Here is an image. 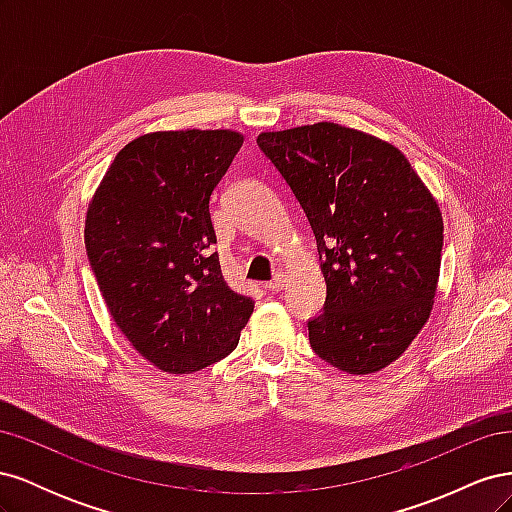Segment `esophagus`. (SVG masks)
Returning <instances> with one entry per match:
<instances>
[{
    "instance_id": "obj_1",
    "label": "esophagus",
    "mask_w": 512,
    "mask_h": 512,
    "mask_svg": "<svg viewBox=\"0 0 512 512\" xmlns=\"http://www.w3.org/2000/svg\"><path fill=\"white\" fill-rule=\"evenodd\" d=\"M284 286H286V275H284L282 271L277 273V275L273 277V280L267 284V288H269L271 292H280Z\"/></svg>"
}]
</instances>
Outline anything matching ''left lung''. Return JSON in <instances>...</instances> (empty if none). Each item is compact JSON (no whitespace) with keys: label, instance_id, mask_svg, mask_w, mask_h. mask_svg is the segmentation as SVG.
<instances>
[{"label":"left lung","instance_id":"8db88e82","mask_svg":"<svg viewBox=\"0 0 512 512\" xmlns=\"http://www.w3.org/2000/svg\"><path fill=\"white\" fill-rule=\"evenodd\" d=\"M256 143L316 237L327 301L307 322L309 344L339 371L376 374L431 316L444 239L438 200L395 145L339 123L260 132Z\"/></svg>","mask_w":512,"mask_h":512}]
</instances>
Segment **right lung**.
I'll return each instance as SVG.
<instances>
[{"instance_id":"add662e5","label":"right lung","mask_w":512,"mask_h":512,"mask_svg":"<svg viewBox=\"0 0 512 512\" xmlns=\"http://www.w3.org/2000/svg\"><path fill=\"white\" fill-rule=\"evenodd\" d=\"M241 145L235 130L138 136L87 207L85 247L108 312L138 354L168 374L222 361L254 312L209 252V200Z\"/></svg>"}]
</instances>
